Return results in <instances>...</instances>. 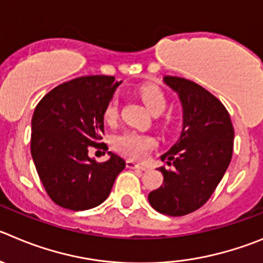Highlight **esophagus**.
<instances>
[{"label":"esophagus","mask_w":263,"mask_h":263,"mask_svg":"<svg viewBox=\"0 0 263 263\" xmlns=\"http://www.w3.org/2000/svg\"><path fill=\"white\" fill-rule=\"evenodd\" d=\"M126 166L128 168H136V170H141V171H145L146 168V166L145 165H141V163H137V162H135V161H131V159H128V161L126 162Z\"/></svg>","instance_id":"esophagus-1"}]
</instances>
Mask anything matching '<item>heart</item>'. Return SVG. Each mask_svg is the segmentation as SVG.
<instances>
[{"instance_id": "1", "label": "heart", "mask_w": 263, "mask_h": 263, "mask_svg": "<svg viewBox=\"0 0 263 263\" xmlns=\"http://www.w3.org/2000/svg\"><path fill=\"white\" fill-rule=\"evenodd\" d=\"M137 96L141 98V101L146 105L149 110L154 114H158L165 109L166 98L161 88L152 83L141 84L136 89ZM104 118L107 123H112L118 118V98L111 97L105 105ZM157 141L153 136H149L145 134H139V132L127 131L123 134H119L112 140V145L115 151L119 152L123 156L129 158H143L145 157L152 149L156 146Z\"/></svg>"}]
</instances>
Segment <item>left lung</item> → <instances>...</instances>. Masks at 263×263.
<instances>
[{
	"label": "left lung",
	"mask_w": 263,
	"mask_h": 263,
	"mask_svg": "<svg viewBox=\"0 0 263 263\" xmlns=\"http://www.w3.org/2000/svg\"><path fill=\"white\" fill-rule=\"evenodd\" d=\"M183 106V129L175 145L161 156L163 183L148 196L161 214L187 215L209 200L232 158L234 126L224 105L197 83L165 76Z\"/></svg>",
	"instance_id": "obj_1"
}]
</instances>
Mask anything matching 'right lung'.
I'll return each instance as SVG.
<instances>
[{
	"label": "right lung",
	"mask_w": 263,
	"mask_h": 263,
	"mask_svg": "<svg viewBox=\"0 0 263 263\" xmlns=\"http://www.w3.org/2000/svg\"><path fill=\"white\" fill-rule=\"evenodd\" d=\"M120 83L114 76H80L51 89L36 106L31 154L46 193L61 208L79 212L98 206L126 167L111 152L106 162L88 157L90 148L106 146L100 143L104 109Z\"/></svg>",
	"instance_id": "right-lung-1"
}]
</instances>
